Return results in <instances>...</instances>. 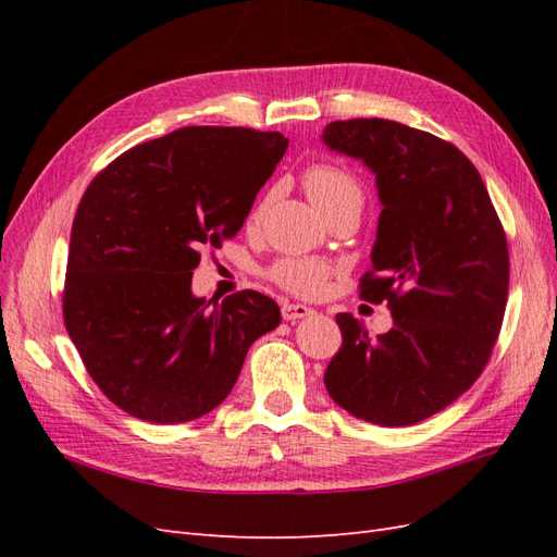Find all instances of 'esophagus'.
Returning a JSON list of instances; mask_svg holds the SVG:
<instances>
[{"label":"esophagus","instance_id":"1","mask_svg":"<svg viewBox=\"0 0 557 557\" xmlns=\"http://www.w3.org/2000/svg\"><path fill=\"white\" fill-rule=\"evenodd\" d=\"M313 313L311 307L307 305H293V301H285L281 307V315L283 320H301V318H309Z\"/></svg>","mask_w":557,"mask_h":557}]
</instances>
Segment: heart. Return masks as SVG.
<instances>
[{"label":"heart","instance_id":"obj_1","mask_svg":"<svg viewBox=\"0 0 557 557\" xmlns=\"http://www.w3.org/2000/svg\"><path fill=\"white\" fill-rule=\"evenodd\" d=\"M305 188L313 205L325 215L346 209L362 207L364 190L356 174H350L346 166L334 162H313L305 172ZM260 213V207L258 211ZM332 264L318 258H281L267 269V276L272 278L283 290L301 297H315L327 288L332 276Z\"/></svg>","mask_w":557,"mask_h":557}]
</instances>
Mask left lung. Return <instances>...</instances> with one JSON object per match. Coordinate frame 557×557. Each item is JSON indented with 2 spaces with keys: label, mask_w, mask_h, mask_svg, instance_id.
I'll use <instances>...</instances> for the list:
<instances>
[{
  "label": "left lung",
  "mask_w": 557,
  "mask_h": 557,
  "mask_svg": "<svg viewBox=\"0 0 557 557\" xmlns=\"http://www.w3.org/2000/svg\"><path fill=\"white\" fill-rule=\"evenodd\" d=\"M323 141L376 174L381 218L360 297L395 325L369 336L336 313L344 344L330 397L367 423L401 428L446 409L481 376L509 297V248L476 166L430 132L383 117L325 127Z\"/></svg>",
  "instance_id": "obj_1"
}]
</instances>
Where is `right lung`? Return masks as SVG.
I'll return each instance as SVG.
<instances>
[{"label":"right lung","instance_id":"obj_1","mask_svg":"<svg viewBox=\"0 0 557 557\" xmlns=\"http://www.w3.org/2000/svg\"><path fill=\"white\" fill-rule=\"evenodd\" d=\"M288 139L250 127H181L134 146L83 193L62 290L66 332L115 407L148 423L213 411L250 344L281 323L272 297L190 290L201 246L246 221Z\"/></svg>","mask_w":557,"mask_h":557}]
</instances>
